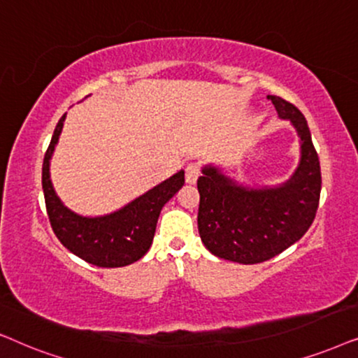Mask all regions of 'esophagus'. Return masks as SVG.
<instances>
[{
    "label": "esophagus",
    "instance_id": "obj_1",
    "mask_svg": "<svg viewBox=\"0 0 358 358\" xmlns=\"http://www.w3.org/2000/svg\"><path fill=\"white\" fill-rule=\"evenodd\" d=\"M199 175H201V171H199V165L198 164H188L187 175H185V180H187V183H189V185L196 183Z\"/></svg>",
    "mask_w": 358,
    "mask_h": 358
}]
</instances>
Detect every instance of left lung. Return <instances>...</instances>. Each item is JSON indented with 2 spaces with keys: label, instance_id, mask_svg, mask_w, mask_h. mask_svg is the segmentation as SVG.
Segmentation results:
<instances>
[{
  "label": "left lung",
  "instance_id": "1",
  "mask_svg": "<svg viewBox=\"0 0 358 358\" xmlns=\"http://www.w3.org/2000/svg\"><path fill=\"white\" fill-rule=\"evenodd\" d=\"M299 137V164L287 182L247 187L221 166L204 165L198 178V231L219 259L252 265L270 260L298 242L316 216L321 166L301 111L280 96H268Z\"/></svg>",
  "mask_w": 358,
  "mask_h": 358
}]
</instances>
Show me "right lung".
<instances>
[{"label":"right lung","instance_id":"add662e5","mask_svg":"<svg viewBox=\"0 0 358 358\" xmlns=\"http://www.w3.org/2000/svg\"><path fill=\"white\" fill-rule=\"evenodd\" d=\"M65 116L57 122L42 165V189L50 226L62 244L88 264L103 268L134 264L150 249L162 208L183 187L185 171H176L117 211L104 216H82L62 203L50 180V159L62 134Z\"/></svg>","mask_w":358,"mask_h":358}]
</instances>
